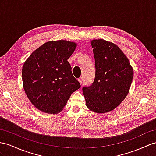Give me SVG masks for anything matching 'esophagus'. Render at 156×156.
<instances>
[{
  "label": "esophagus",
  "mask_w": 156,
  "mask_h": 156,
  "mask_svg": "<svg viewBox=\"0 0 156 156\" xmlns=\"http://www.w3.org/2000/svg\"><path fill=\"white\" fill-rule=\"evenodd\" d=\"M78 82L81 83L82 84V81H83V78H82V77H80V78H79L78 79Z\"/></svg>",
  "instance_id": "esophagus-1"
}]
</instances>
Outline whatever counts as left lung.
<instances>
[{
    "label": "left lung",
    "mask_w": 156,
    "mask_h": 156,
    "mask_svg": "<svg viewBox=\"0 0 156 156\" xmlns=\"http://www.w3.org/2000/svg\"><path fill=\"white\" fill-rule=\"evenodd\" d=\"M95 75L90 86L82 87L87 108L98 113L112 111L125 99L133 78L129 59L114 43L103 39L91 41Z\"/></svg>",
    "instance_id": "8db88e82"
}]
</instances>
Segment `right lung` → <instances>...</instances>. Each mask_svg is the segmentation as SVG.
Here are the masks:
<instances>
[{
  "label": "right lung",
  "mask_w": 156,
  "mask_h": 156,
  "mask_svg": "<svg viewBox=\"0 0 156 156\" xmlns=\"http://www.w3.org/2000/svg\"><path fill=\"white\" fill-rule=\"evenodd\" d=\"M76 47V43L65 40L48 41L23 64V89L39 110L49 114L61 112L71 94L80 87L67 61Z\"/></svg>",
  "instance_id": "add662e5"
}]
</instances>
